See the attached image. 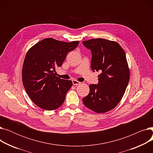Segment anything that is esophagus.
Returning <instances> with one entry per match:
<instances>
[{"label": "esophagus", "mask_w": 153, "mask_h": 153, "mask_svg": "<svg viewBox=\"0 0 153 153\" xmlns=\"http://www.w3.org/2000/svg\"><path fill=\"white\" fill-rule=\"evenodd\" d=\"M72 84H73V85H79L81 84V82L76 81V80H72Z\"/></svg>", "instance_id": "obj_1"}]
</instances>
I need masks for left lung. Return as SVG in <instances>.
Returning <instances> with one entry per match:
<instances>
[{
    "label": "left lung",
    "mask_w": 153,
    "mask_h": 153,
    "mask_svg": "<svg viewBox=\"0 0 153 153\" xmlns=\"http://www.w3.org/2000/svg\"><path fill=\"white\" fill-rule=\"evenodd\" d=\"M92 52L91 69L100 71L97 85H89L90 92L82 101L98 114L114 109L122 100L130 80V68L122 46L117 42L97 38L84 41Z\"/></svg>",
    "instance_id": "left-lung-1"
}]
</instances>
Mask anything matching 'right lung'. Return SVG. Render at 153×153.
<instances>
[{
    "instance_id": "obj_1",
    "label": "right lung",
    "mask_w": 153,
    "mask_h": 153,
    "mask_svg": "<svg viewBox=\"0 0 153 153\" xmlns=\"http://www.w3.org/2000/svg\"><path fill=\"white\" fill-rule=\"evenodd\" d=\"M79 43L48 38L28 50L22 68L23 84L30 99L39 108L53 110L62 105L72 82L56 76V68L62 66L68 53Z\"/></svg>"
}]
</instances>
